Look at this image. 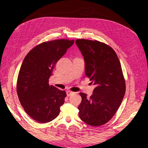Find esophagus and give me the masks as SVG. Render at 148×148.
I'll return each mask as SVG.
<instances>
[{
  "mask_svg": "<svg viewBox=\"0 0 148 148\" xmlns=\"http://www.w3.org/2000/svg\"><path fill=\"white\" fill-rule=\"evenodd\" d=\"M73 93H74V92L71 91H66V95H67V96H68V97L71 96V95L72 94H73Z\"/></svg>",
  "mask_w": 148,
  "mask_h": 148,
  "instance_id": "esophagus-1",
  "label": "esophagus"
}]
</instances>
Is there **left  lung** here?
Here are the masks:
<instances>
[{
  "instance_id": "left-lung-1",
  "label": "left lung",
  "mask_w": 148,
  "mask_h": 148,
  "mask_svg": "<svg viewBox=\"0 0 148 148\" xmlns=\"http://www.w3.org/2000/svg\"><path fill=\"white\" fill-rule=\"evenodd\" d=\"M85 61V73L95 85L89 98L80 92L82 102L77 108L82 121L92 127L106 123L114 116L125 93L121 66L114 50L97 40H76Z\"/></svg>"
}]
</instances>
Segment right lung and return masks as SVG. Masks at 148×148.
Listing matches in <instances>:
<instances>
[{"label": "right lung", "mask_w": 148, "mask_h": 148, "mask_svg": "<svg viewBox=\"0 0 148 148\" xmlns=\"http://www.w3.org/2000/svg\"><path fill=\"white\" fill-rule=\"evenodd\" d=\"M67 39L45 42L35 46L25 57L17 81L21 106L35 121L45 123L58 116L66 92L49 85L57 61L74 44Z\"/></svg>", "instance_id": "right-lung-1"}]
</instances>
